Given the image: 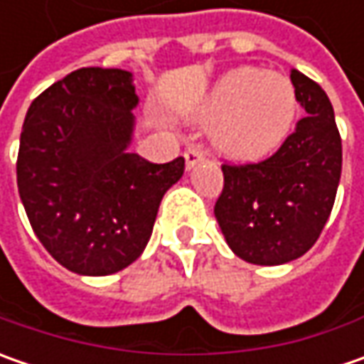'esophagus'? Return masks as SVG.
Wrapping results in <instances>:
<instances>
[{"label": "esophagus", "mask_w": 364, "mask_h": 364, "mask_svg": "<svg viewBox=\"0 0 364 364\" xmlns=\"http://www.w3.org/2000/svg\"><path fill=\"white\" fill-rule=\"evenodd\" d=\"M184 158H186V170H192L194 166H198L204 160L198 147H188L186 154H184Z\"/></svg>", "instance_id": "34e87169"}]
</instances>
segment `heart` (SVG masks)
Masks as SVG:
<instances>
[{
    "instance_id": "heart-1",
    "label": "heart",
    "mask_w": 364,
    "mask_h": 364,
    "mask_svg": "<svg viewBox=\"0 0 364 364\" xmlns=\"http://www.w3.org/2000/svg\"><path fill=\"white\" fill-rule=\"evenodd\" d=\"M298 97L279 73L241 66L227 73L206 97L200 117L213 127V147L235 161H259L284 146L296 123Z\"/></svg>"
}]
</instances>
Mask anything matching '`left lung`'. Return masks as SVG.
Returning <instances> with one entry per match:
<instances>
[{
	"label": "left lung",
	"mask_w": 364,
	"mask_h": 364,
	"mask_svg": "<svg viewBox=\"0 0 364 364\" xmlns=\"http://www.w3.org/2000/svg\"><path fill=\"white\" fill-rule=\"evenodd\" d=\"M306 117L269 160L223 166L215 217L231 251L253 265H284L318 241L334 206L343 144L328 95L291 68Z\"/></svg>",
	"instance_id": "8db88e82"
}]
</instances>
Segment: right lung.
Segmentation results:
<instances>
[{
  "label": "right lung",
  "instance_id": "add662e5",
  "mask_svg": "<svg viewBox=\"0 0 364 364\" xmlns=\"http://www.w3.org/2000/svg\"><path fill=\"white\" fill-rule=\"evenodd\" d=\"M133 75L80 68L28 109L20 135L18 190L40 243L78 275H111L146 249L161 198L184 174V158L151 164L132 154Z\"/></svg>",
  "mask_w": 364,
  "mask_h": 364
}]
</instances>
